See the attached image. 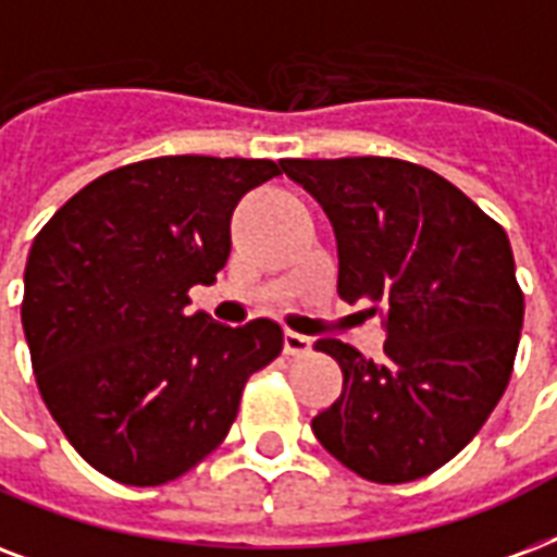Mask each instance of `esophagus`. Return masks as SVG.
I'll return each mask as SVG.
<instances>
[{"mask_svg":"<svg viewBox=\"0 0 557 557\" xmlns=\"http://www.w3.org/2000/svg\"><path fill=\"white\" fill-rule=\"evenodd\" d=\"M309 347H312V338H309V335L292 333V330L283 335V350H286V356H307Z\"/></svg>","mask_w":557,"mask_h":557,"instance_id":"1","label":"esophagus"}]
</instances>
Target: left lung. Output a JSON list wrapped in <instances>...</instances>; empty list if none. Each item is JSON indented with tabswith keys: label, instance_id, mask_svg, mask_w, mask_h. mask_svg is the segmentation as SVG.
Masks as SVG:
<instances>
[{
	"label": "left lung",
	"instance_id": "left-lung-1",
	"mask_svg": "<svg viewBox=\"0 0 557 557\" xmlns=\"http://www.w3.org/2000/svg\"><path fill=\"white\" fill-rule=\"evenodd\" d=\"M280 165L333 222L342 300H364L388 330L382 359L315 342L345 385L312 432L368 482L430 476L473 441L515 371L525 300L508 236L447 177L409 160Z\"/></svg>",
	"mask_w": 557,
	"mask_h": 557
}]
</instances>
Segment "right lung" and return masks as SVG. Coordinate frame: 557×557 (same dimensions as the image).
I'll use <instances>...</instances> for the list:
<instances>
[{
    "label": "right lung",
    "instance_id": "obj_1",
    "mask_svg": "<svg viewBox=\"0 0 557 557\" xmlns=\"http://www.w3.org/2000/svg\"><path fill=\"white\" fill-rule=\"evenodd\" d=\"M274 160L154 157L72 195L34 236L23 330L46 409L75 453L122 485H165L231 432L250 373L283 350L269 318L186 315L231 257L239 198Z\"/></svg>",
    "mask_w": 557,
    "mask_h": 557
}]
</instances>
